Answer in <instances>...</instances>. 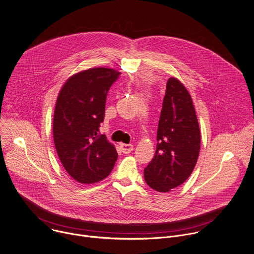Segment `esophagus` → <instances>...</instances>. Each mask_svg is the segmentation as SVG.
Returning <instances> with one entry per match:
<instances>
[{
    "instance_id": "1",
    "label": "esophagus",
    "mask_w": 254,
    "mask_h": 254,
    "mask_svg": "<svg viewBox=\"0 0 254 254\" xmlns=\"http://www.w3.org/2000/svg\"><path fill=\"white\" fill-rule=\"evenodd\" d=\"M121 148H122V151H123L125 154H127V153H130V152L133 150V145H132V144L122 143V144H121Z\"/></svg>"
}]
</instances>
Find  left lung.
I'll return each mask as SVG.
<instances>
[{"instance_id":"obj_1","label":"left lung","mask_w":254,"mask_h":254,"mask_svg":"<svg viewBox=\"0 0 254 254\" xmlns=\"http://www.w3.org/2000/svg\"><path fill=\"white\" fill-rule=\"evenodd\" d=\"M201 134L190 94L176 78H169L157 128L155 154L144 168L146 184L169 192L183 184L197 163Z\"/></svg>"}]
</instances>
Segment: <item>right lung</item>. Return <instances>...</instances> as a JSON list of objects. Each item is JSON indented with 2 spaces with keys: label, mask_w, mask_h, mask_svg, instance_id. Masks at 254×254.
<instances>
[{
  "label": "right lung",
  "mask_w": 254,
  "mask_h": 254,
  "mask_svg": "<svg viewBox=\"0 0 254 254\" xmlns=\"http://www.w3.org/2000/svg\"><path fill=\"white\" fill-rule=\"evenodd\" d=\"M109 68H92L70 77L55 106L53 138L59 159L76 181L92 184L106 178L118 159L115 146L101 134L107 95L120 78Z\"/></svg>",
  "instance_id": "obj_1"
}]
</instances>
